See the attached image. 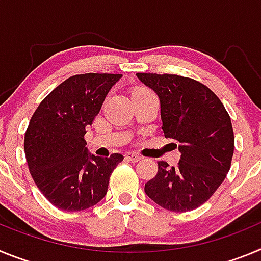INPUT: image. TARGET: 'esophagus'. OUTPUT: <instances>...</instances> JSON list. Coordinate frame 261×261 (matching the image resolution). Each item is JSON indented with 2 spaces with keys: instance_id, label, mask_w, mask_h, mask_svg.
I'll return each mask as SVG.
<instances>
[{
  "instance_id": "esophagus-1",
  "label": "esophagus",
  "mask_w": 261,
  "mask_h": 261,
  "mask_svg": "<svg viewBox=\"0 0 261 261\" xmlns=\"http://www.w3.org/2000/svg\"><path fill=\"white\" fill-rule=\"evenodd\" d=\"M125 159H126V161H130V162H138V161L141 159V156L138 155V154H136V153H126L125 154Z\"/></svg>"
}]
</instances>
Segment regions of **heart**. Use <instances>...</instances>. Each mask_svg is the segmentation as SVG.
Returning a JSON list of instances; mask_svg holds the SVG:
<instances>
[{
	"mask_svg": "<svg viewBox=\"0 0 261 261\" xmlns=\"http://www.w3.org/2000/svg\"><path fill=\"white\" fill-rule=\"evenodd\" d=\"M138 90H144V89H138ZM136 91H137V90H136Z\"/></svg>",
	"mask_w": 261,
	"mask_h": 261,
	"instance_id": "heart-1",
	"label": "heart"
}]
</instances>
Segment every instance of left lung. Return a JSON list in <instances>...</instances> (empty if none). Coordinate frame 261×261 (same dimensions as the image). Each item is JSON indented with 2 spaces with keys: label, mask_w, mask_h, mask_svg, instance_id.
Listing matches in <instances>:
<instances>
[{
  "label": "left lung",
  "mask_w": 261,
  "mask_h": 261,
  "mask_svg": "<svg viewBox=\"0 0 261 261\" xmlns=\"http://www.w3.org/2000/svg\"><path fill=\"white\" fill-rule=\"evenodd\" d=\"M161 100L166 138L179 144L176 167L158 161L145 192L159 206L190 212L208 201L225 180L234 154L231 120L220 98L204 84L177 74L137 73Z\"/></svg>",
  "instance_id": "left-lung-1"
}]
</instances>
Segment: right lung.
Masks as SVG:
<instances>
[{
  "label": "right lung",
  "mask_w": 261,
  "mask_h": 261,
  "mask_svg": "<svg viewBox=\"0 0 261 261\" xmlns=\"http://www.w3.org/2000/svg\"><path fill=\"white\" fill-rule=\"evenodd\" d=\"M121 74L71 75L40 102L24 133L32 179L45 199L65 212L94 206L107 193L121 154L102 158L87 153L85 133Z\"/></svg>",
  "instance_id": "add662e5"
}]
</instances>
